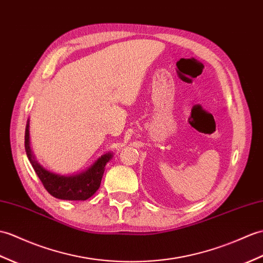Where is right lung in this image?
Returning <instances> with one entry per match:
<instances>
[{
	"label": "right lung",
	"mask_w": 263,
	"mask_h": 263,
	"mask_svg": "<svg viewBox=\"0 0 263 263\" xmlns=\"http://www.w3.org/2000/svg\"><path fill=\"white\" fill-rule=\"evenodd\" d=\"M24 146H26L29 161L31 162L35 174L38 175L47 192L53 197L66 200H86L93 196L100 188L106 163L112 159V154L108 152L106 155L101 156L86 172L75 176H59L48 172L34 160L31 149H30L29 122L26 127Z\"/></svg>",
	"instance_id": "right-lung-1"
}]
</instances>
